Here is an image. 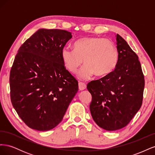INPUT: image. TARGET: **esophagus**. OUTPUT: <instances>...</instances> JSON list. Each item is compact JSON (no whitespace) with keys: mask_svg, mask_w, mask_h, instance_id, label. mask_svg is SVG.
Masks as SVG:
<instances>
[{"mask_svg":"<svg viewBox=\"0 0 155 155\" xmlns=\"http://www.w3.org/2000/svg\"><path fill=\"white\" fill-rule=\"evenodd\" d=\"M87 86L85 83H81V82H79V91H83L85 90V89L86 88Z\"/></svg>","mask_w":155,"mask_h":155,"instance_id":"1","label":"esophagus"}]
</instances>
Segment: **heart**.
Masks as SVG:
<instances>
[{"mask_svg": "<svg viewBox=\"0 0 155 155\" xmlns=\"http://www.w3.org/2000/svg\"><path fill=\"white\" fill-rule=\"evenodd\" d=\"M64 67L70 72L76 74L83 61L85 65L79 76L88 79L94 74L103 76L113 70L118 61V52L112 41L98 37H86L79 39L74 44V49L68 46L61 50Z\"/></svg>", "mask_w": 155, "mask_h": 155, "instance_id": "obj_1", "label": "heart"}]
</instances>
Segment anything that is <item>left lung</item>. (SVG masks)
Returning <instances> with one entry per match:
<instances>
[{
    "instance_id": "left-lung-1",
    "label": "left lung",
    "mask_w": 155,
    "mask_h": 155,
    "mask_svg": "<svg viewBox=\"0 0 155 155\" xmlns=\"http://www.w3.org/2000/svg\"><path fill=\"white\" fill-rule=\"evenodd\" d=\"M118 61L114 70L87 84L92 95L90 110L101 128H124L142 104L144 76L137 54L119 34L116 35Z\"/></svg>"
}]
</instances>
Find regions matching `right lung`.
Returning <instances> with one entry per match:
<instances>
[{
    "label": "right lung",
    "mask_w": 155,
    "mask_h": 155,
    "mask_svg": "<svg viewBox=\"0 0 155 155\" xmlns=\"http://www.w3.org/2000/svg\"><path fill=\"white\" fill-rule=\"evenodd\" d=\"M71 33L39 29L18 50L10 70L12 105L29 127L48 130L61 121L78 91L65 68L61 50Z\"/></svg>",
    "instance_id": "1"
}]
</instances>
